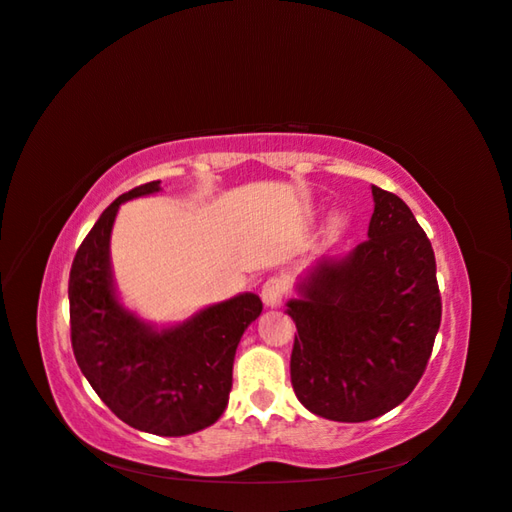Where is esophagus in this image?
Returning <instances> with one entry per match:
<instances>
[{
	"label": "esophagus",
	"instance_id": "1",
	"mask_svg": "<svg viewBox=\"0 0 512 512\" xmlns=\"http://www.w3.org/2000/svg\"><path fill=\"white\" fill-rule=\"evenodd\" d=\"M285 291H287L285 280L274 276V278L265 280L263 289H260V298H263V302H265L267 307H278L280 302H283V298H285Z\"/></svg>",
	"mask_w": 512,
	"mask_h": 512
}]
</instances>
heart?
Masks as SVG:
<instances>
[{
    "label": "heart",
    "instance_id": "heart-1",
    "mask_svg": "<svg viewBox=\"0 0 512 512\" xmlns=\"http://www.w3.org/2000/svg\"><path fill=\"white\" fill-rule=\"evenodd\" d=\"M344 223H347V221H344V216L336 214V216L331 218V229H333V232H340V229L344 227Z\"/></svg>",
    "mask_w": 512,
    "mask_h": 512
}]
</instances>
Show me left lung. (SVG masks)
Returning a JSON list of instances; mask_svg holds the SVG:
<instances>
[{"instance_id":"obj_1","label":"left lung","mask_w":512,"mask_h":512,"mask_svg":"<svg viewBox=\"0 0 512 512\" xmlns=\"http://www.w3.org/2000/svg\"><path fill=\"white\" fill-rule=\"evenodd\" d=\"M371 194L367 241L322 256L287 302L296 398L333 422H367L409 398L442 320L431 241L400 196Z\"/></svg>"}]
</instances>
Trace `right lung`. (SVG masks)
I'll return each instance as SVG.
<instances>
[{
  "instance_id": "add662e5",
  "label": "right lung",
  "mask_w": 512,
  "mask_h": 512,
  "mask_svg": "<svg viewBox=\"0 0 512 512\" xmlns=\"http://www.w3.org/2000/svg\"><path fill=\"white\" fill-rule=\"evenodd\" d=\"M156 192L161 181L121 194L83 238L68 283L70 338L81 373L119 420L181 437L223 415L236 347L263 302L247 291L163 329L123 307L110 265L114 218L125 201Z\"/></svg>"
}]
</instances>
